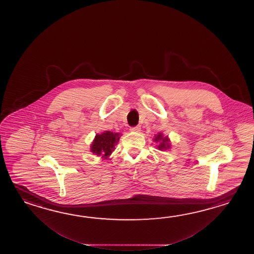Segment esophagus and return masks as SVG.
<instances>
[{
    "mask_svg": "<svg viewBox=\"0 0 254 254\" xmlns=\"http://www.w3.org/2000/svg\"><path fill=\"white\" fill-rule=\"evenodd\" d=\"M130 131H133V132H140V126H135V127H131L130 129H129Z\"/></svg>",
    "mask_w": 254,
    "mask_h": 254,
    "instance_id": "esophagus-1",
    "label": "esophagus"
}]
</instances>
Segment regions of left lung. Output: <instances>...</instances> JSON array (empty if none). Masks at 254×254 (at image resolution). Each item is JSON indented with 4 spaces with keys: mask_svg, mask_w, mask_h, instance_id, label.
<instances>
[{
    "mask_svg": "<svg viewBox=\"0 0 254 254\" xmlns=\"http://www.w3.org/2000/svg\"><path fill=\"white\" fill-rule=\"evenodd\" d=\"M154 141H157V142L160 141V145L158 146L159 150H163V149L166 150L167 148H170L169 139H168L167 137L163 138L162 133H159V134L157 135L156 137H155V139H154Z\"/></svg>",
    "mask_w": 254,
    "mask_h": 254,
    "instance_id": "obj_1",
    "label": "left lung"
}]
</instances>
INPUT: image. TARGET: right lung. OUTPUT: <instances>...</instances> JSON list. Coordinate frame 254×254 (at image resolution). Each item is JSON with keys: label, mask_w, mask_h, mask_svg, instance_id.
Masks as SVG:
<instances>
[{"label": "right lung", "mask_w": 254, "mask_h": 254, "mask_svg": "<svg viewBox=\"0 0 254 254\" xmlns=\"http://www.w3.org/2000/svg\"><path fill=\"white\" fill-rule=\"evenodd\" d=\"M120 139L119 133H114L111 131H105L103 134H97L95 140L92 142L91 151L96 155L107 157L114 151V145Z\"/></svg>", "instance_id": "add662e5"}]
</instances>
